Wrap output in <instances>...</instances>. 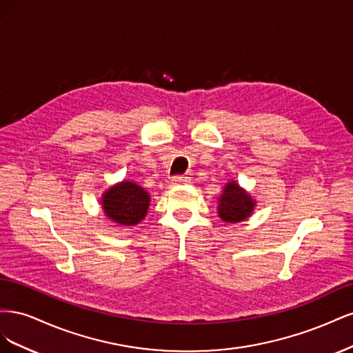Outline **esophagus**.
I'll list each match as a JSON object with an SVG mask.
<instances>
[{"label": "esophagus", "mask_w": 353, "mask_h": 353, "mask_svg": "<svg viewBox=\"0 0 353 353\" xmlns=\"http://www.w3.org/2000/svg\"><path fill=\"white\" fill-rule=\"evenodd\" d=\"M190 183V178L184 176V175H176L172 179H170V184L172 185H185Z\"/></svg>", "instance_id": "1"}]
</instances>
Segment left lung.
Segmentation results:
<instances>
[{"label":"left lung","instance_id":"left-lung-1","mask_svg":"<svg viewBox=\"0 0 353 353\" xmlns=\"http://www.w3.org/2000/svg\"><path fill=\"white\" fill-rule=\"evenodd\" d=\"M218 215L223 222H241L248 219L256 206L252 196L236 183L231 181L223 188V193L218 199Z\"/></svg>","mask_w":353,"mask_h":353}]
</instances>
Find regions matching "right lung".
<instances>
[{"instance_id": "right-lung-1", "label": "right lung", "mask_w": 353, "mask_h": 353, "mask_svg": "<svg viewBox=\"0 0 353 353\" xmlns=\"http://www.w3.org/2000/svg\"><path fill=\"white\" fill-rule=\"evenodd\" d=\"M105 216L123 227H132L141 222L150 206V196L132 181L110 187L101 197Z\"/></svg>"}]
</instances>
